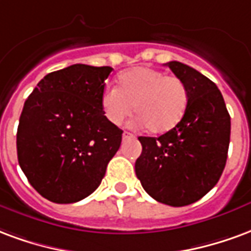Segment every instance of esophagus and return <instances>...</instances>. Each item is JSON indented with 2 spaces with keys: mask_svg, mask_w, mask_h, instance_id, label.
I'll return each instance as SVG.
<instances>
[{
  "mask_svg": "<svg viewBox=\"0 0 251 251\" xmlns=\"http://www.w3.org/2000/svg\"><path fill=\"white\" fill-rule=\"evenodd\" d=\"M135 136H133L132 133L127 132V131H124L123 132V140H127V139H133Z\"/></svg>",
  "mask_w": 251,
  "mask_h": 251,
  "instance_id": "1",
  "label": "esophagus"
}]
</instances>
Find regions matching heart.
<instances>
[{"mask_svg": "<svg viewBox=\"0 0 251 251\" xmlns=\"http://www.w3.org/2000/svg\"><path fill=\"white\" fill-rule=\"evenodd\" d=\"M138 113L133 124L148 127L152 133L171 131L183 119L188 105V89L182 78L148 67L124 71L116 78V88H104L100 107L108 122L123 123L129 113Z\"/></svg>", "mask_w": 251, "mask_h": 251, "instance_id": "b5f03b06", "label": "heart"}]
</instances>
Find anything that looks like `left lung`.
Segmentation results:
<instances>
[{
    "instance_id": "obj_1",
    "label": "left lung",
    "mask_w": 251,
    "mask_h": 251,
    "mask_svg": "<svg viewBox=\"0 0 251 251\" xmlns=\"http://www.w3.org/2000/svg\"><path fill=\"white\" fill-rule=\"evenodd\" d=\"M167 67L187 85V109L178 126L162 136H139L143 150L135 173L150 197L182 207L218 183L227 159L230 115L210 78L179 61Z\"/></svg>"
}]
</instances>
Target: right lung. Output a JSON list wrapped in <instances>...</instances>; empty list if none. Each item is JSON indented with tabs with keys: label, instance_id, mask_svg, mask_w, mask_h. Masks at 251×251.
Segmentation results:
<instances>
[{
	"label": "right lung",
	"instance_id": "obj_1",
	"mask_svg": "<svg viewBox=\"0 0 251 251\" xmlns=\"http://www.w3.org/2000/svg\"><path fill=\"white\" fill-rule=\"evenodd\" d=\"M111 72V67L75 64L48 73L24 104L18 163L33 188L50 202L87 198L118 152L123 131L100 107Z\"/></svg>",
	"mask_w": 251,
	"mask_h": 251
}]
</instances>
